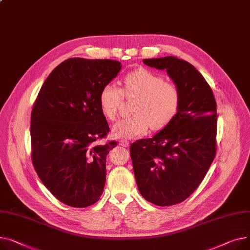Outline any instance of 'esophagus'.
Instances as JSON below:
<instances>
[{"label":"esophagus","instance_id":"obj_1","mask_svg":"<svg viewBox=\"0 0 250 250\" xmlns=\"http://www.w3.org/2000/svg\"><path fill=\"white\" fill-rule=\"evenodd\" d=\"M120 145L123 146H125V147H126V146H129V142L126 141V140H121V141H120Z\"/></svg>","mask_w":250,"mask_h":250}]
</instances>
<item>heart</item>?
I'll return each mask as SVG.
<instances>
[{"label":"heart","mask_w":250,"mask_h":250,"mask_svg":"<svg viewBox=\"0 0 250 250\" xmlns=\"http://www.w3.org/2000/svg\"><path fill=\"white\" fill-rule=\"evenodd\" d=\"M124 90L107 83L99 92V106L108 121H114L126 98H137L131 118L120 120L112 126V135L119 139H131L145 135L148 127L159 130L168 125L178 112L180 92L164 78L145 68H138L124 78Z\"/></svg>","instance_id":"obj_1"}]
</instances>
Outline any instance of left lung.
Returning a JSON list of instances; mask_svg holds the SVG:
<instances>
[{"mask_svg":"<svg viewBox=\"0 0 250 250\" xmlns=\"http://www.w3.org/2000/svg\"><path fill=\"white\" fill-rule=\"evenodd\" d=\"M166 70L180 92L172 122L151 139L132 143L129 152L138 189L158 206L178 204L200 185L216 153L217 108L205 78L189 62L174 56L144 59Z\"/></svg>","mask_w":250,"mask_h":250,"instance_id":"8db88e82","label":"left lung"}]
</instances>
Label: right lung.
<instances>
[{
	"instance_id": "obj_1",
	"label": "right lung",
	"mask_w": 250,
	"mask_h": 250,
	"mask_svg": "<svg viewBox=\"0 0 250 250\" xmlns=\"http://www.w3.org/2000/svg\"><path fill=\"white\" fill-rule=\"evenodd\" d=\"M121 69L115 60L69 58L49 74L33 106V165L44 186L68 206H90L104 192L106 156L116 142L96 144L109 130L98 97Z\"/></svg>"
}]
</instances>
